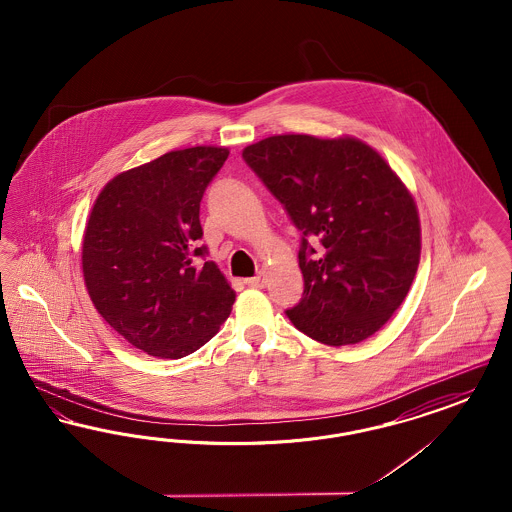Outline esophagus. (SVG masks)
<instances>
[{
  "label": "esophagus",
  "mask_w": 512,
  "mask_h": 512,
  "mask_svg": "<svg viewBox=\"0 0 512 512\" xmlns=\"http://www.w3.org/2000/svg\"><path fill=\"white\" fill-rule=\"evenodd\" d=\"M244 284L245 286H249V288H265V284H267V278H265V274H257V276L245 278Z\"/></svg>",
  "instance_id": "obj_1"
}]
</instances>
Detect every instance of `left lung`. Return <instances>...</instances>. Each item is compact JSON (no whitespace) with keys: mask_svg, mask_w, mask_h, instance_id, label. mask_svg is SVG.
Masks as SVG:
<instances>
[{"mask_svg":"<svg viewBox=\"0 0 512 512\" xmlns=\"http://www.w3.org/2000/svg\"><path fill=\"white\" fill-rule=\"evenodd\" d=\"M301 234L303 295L286 315L326 345L378 332L407 297L420 261L413 195L355 138L270 136L242 153Z\"/></svg>","mask_w":512,"mask_h":512,"instance_id":"1","label":"left lung"}]
</instances>
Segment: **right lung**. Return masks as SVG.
<instances>
[{"label": "right lung", "mask_w": 512, "mask_h": 512, "mask_svg": "<svg viewBox=\"0 0 512 512\" xmlns=\"http://www.w3.org/2000/svg\"><path fill=\"white\" fill-rule=\"evenodd\" d=\"M226 147L169 151L115 176L84 232L82 272L94 307L136 349L182 359L219 332L236 293L205 261L199 203Z\"/></svg>", "instance_id": "add662e5"}]
</instances>
